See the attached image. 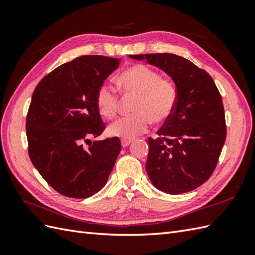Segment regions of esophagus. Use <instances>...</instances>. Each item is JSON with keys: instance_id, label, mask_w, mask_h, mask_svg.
Segmentation results:
<instances>
[{"instance_id": "1", "label": "esophagus", "mask_w": 255, "mask_h": 255, "mask_svg": "<svg viewBox=\"0 0 255 255\" xmlns=\"http://www.w3.org/2000/svg\"><path fill=\"white\" fill-rule=\"evenodd\" d=\"M132 142V140H126V139H123L122 140V145H123V148H126V147H128L129 144H130Z\"/></svg>"}]
</instances>
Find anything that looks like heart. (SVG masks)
<instances>
[{
  "label": "heart",
  "mask_w": 255,
  "mask_h": 255,
  "mask_svg": "<svg viewBox=\"0 0 255 255\" xmlns=\"http://www.w3.org/2000/svg\"><path fill=\"white\" fill-rule=\"evenodd\" d=\"M116 82L123 93L137 97L132 105L134 114L118 118L108 126L111 136L131 140L147 131L151 122L163 124L174 112L177 101L175 85L170 80L162 79L156 70L136 64L119 74ZM96 105L103 117L113 118L118 108L117 92L103 84L97 91Z\"/></svg>",
  "instance_id": "b5f03b06"
}]
</instances>
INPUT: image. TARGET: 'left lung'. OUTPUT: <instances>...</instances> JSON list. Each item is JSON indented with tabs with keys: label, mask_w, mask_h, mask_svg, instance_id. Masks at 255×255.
<instances>
[{
	"label": "left lung",
	"mask_w": 255,
	"mask_h": 255,
	"mask_svg": "<svg viewBox=\"0 0 255 255\" xmlns=\"http://www.w3.org/2000/svg\"><path fill=\"white\" fill-rule=\"evenodd\" d=\"M161 69L177 92L174 112L149 138L145 163L151 183L160 191L176 195L191 192L213 174L226 141L223 100L210 75L174 53L131 55Z\"/></svg>",
	"instance_id": "obj_1"
}]
</instances>
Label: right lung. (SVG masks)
I'll use <instances>...</instances> for the list:
<instances>
[{
  "label": "right lung",
  "instance_id": "right-lung-1",
  "mask_svg": "<svg viewBox=\"0 0 255 255\" xmlns=\"http://www.w3.org/2000/svg\"><path fill=\"white\" fill-rule=\"evenodd\" d=\"M121 59L82 56L42 79L32 93L26 118L31 163L58 193L88 198L107 183L122 145L119 138L95 140L104 130L97 91Z\"/></svg>",
  "mask_w": 255,
  "mask_h": 255
}]
</instances>
